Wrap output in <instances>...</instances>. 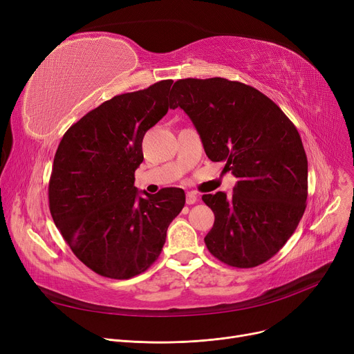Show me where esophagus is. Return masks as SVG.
<instances>
[{"instance_id":"34e87169","label":"esophagus","mask_w":354,"mask_h":354,"mask_svg":"<svg viewBox=\"0 0 354 354\" xmlns=\"http://www.w3.org/2000/svg\"><path fill=\"white\" fill-rule=\"evenodd\" d=\"M198 201V196H196V194L195 192H188L187 194V203H188V205H192V203H195Z\"/></svg>"}]
</instances>
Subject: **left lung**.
I'll use <instances>...</instances> for the list:
<instances>
[{
  "label": "left lung",
  "instance_id": "8db88e82",
  "mask_svg": "<svg viewBox=\"0 0 354 354\" xmlns=\"http://www.w3.org/2000/svg\"><path fill=\"white\" fill-rule=\"evenodd\" d=\"M171 99L191 118L207 156L238 179L231 196H202L215 215L207 248L231 267L264 264L284 247L307 207L308 166L299 130L270 97L239 82L178 80Z\"/></svg>",
  "mask_w": 354,
  "mask_h": 354
}]
</instances>
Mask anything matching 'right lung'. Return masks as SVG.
<instances>
[{"mask_svg": "<svg viewBox=\"0 0 354 354\" xmlns=\"http://www.w3.org/2000/svg\"><path fill=\"white\" fill-rule=\"evenodd\" d=\"M174 80L115 96L64 133L54 155L48 205L67 245L91 271L115 280L159 258L166 231L185 205L180 188L139 196L142 140L169 109Z\"/></svg>", "mask_w": 354, "mask_h": 354, "instance_id": "1", "label": "right lung"}]
</instances>
